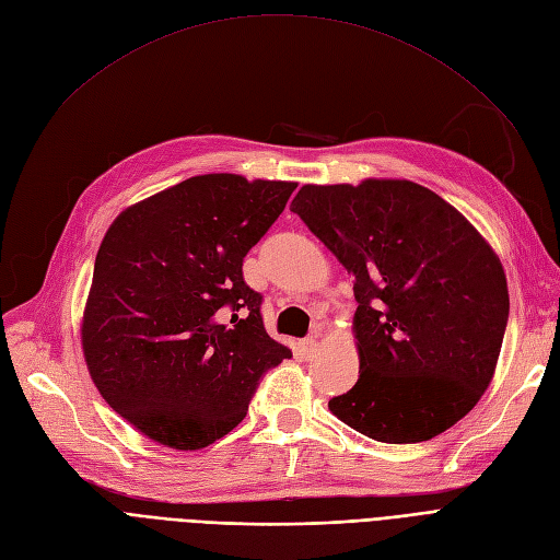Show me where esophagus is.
<instances>
[{"label":"esophagus","instance_id":"1","mask_svg":"<svg viewBox=\"0 0 560 560\" xmlns=\"http://www.w3.org/2000/svg\"><path fill=\"white\" fill-rule=\"evenodd\" d=\"M303 351H305L307 358L315 355V351H317V338H312V335H310V338H305V340H303Z\"/></svg>","mask_w":560,"mask_h":560}]
</instances>
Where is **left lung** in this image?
I'll use <instances>...</instances> for the list:
<instances>
[{"mask_svg": "<svg viewBox=\"0 0 560 560\" xmlns=\"http://www.w3.org/2000/svg\"><path fill=\"white\" fill-rule=\"evenodd\" d=\"M292 211L355 278L361 372L328 409L384 443L453 428L501 353L510 299L499 255L455 207L405 178L307 184Z\"/></svg>", "mask_w": 560, "mask_h": 560, "instance_id": "1", "label": "left lung"}]
</instances>
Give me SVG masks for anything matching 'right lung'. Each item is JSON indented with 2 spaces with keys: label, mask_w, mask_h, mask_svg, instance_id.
<instances>
[{
  "label": "right lung",
  "mask_w": 560,
  "mask_h": 560,
  "mask_svg": "<svg viewBox=\"0 0 560 560\" xmlns=\"http://www.w3.org/2000/svg\"><path fill=\"white\" fill-rule=\"evenodd\" d=\"M294 188L190 176L128 207L105 232L82 351L103 399L144 436L207 448L245 418L259 378L292 355L266 332L243 257Z\"/></svg>",
  "instance_id": "obj_1"
}]
</instances>
